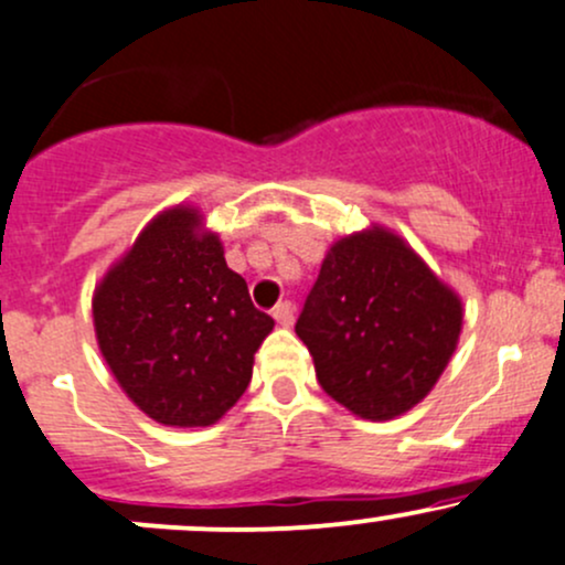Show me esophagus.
Masks as SVG:
<instances>
[{
  "label": "esophagus",
  "instance_id": "34e87169",
  "mask_svg": "<svg viewBox=\"0 0 565 565\" xmlns=\"http://www.w3.org/2000/svg\"><path fill=\"white\" fill-rule=\"evenodd\" d=\"M273 319H276L278 324H284V327L292 324V319H295V306H292V302H289V300L278 302V306L273 308Z\"/></svg>",
  "mask_w": 565,
  "mask_h": 565
}]
</instances>
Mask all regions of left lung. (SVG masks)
<instances>
[{
  "label": "left lung",
  "mask_w": 565,
  "mask_h": 565,
  "mask_svg": "<svg viewBox=\"0 0 565 565\" xmlns=\"http://www.w3.org/2000/svg\"><path fill=\"white\" fill-rule=\"evenodd\" d=\"M295 332L334 402L388 420L418 405L448 367L461 300L405 241L373 227L332 246Z\"/></svg>",
  "instance_id": "8db88e82"
}]
</instances>
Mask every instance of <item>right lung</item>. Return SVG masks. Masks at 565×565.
<instances>
[{"label": "right lung", "mask_w": 565, "mask_h": 565, "mask_svg": "<svg viewBox=\"0 0 565 565\" xmlns=\"http://www.w3.org/2000/svg\"><path fill=\"white\" fill-rule=\"evenodd\" d=\"M192 209L160 214L93 297L98 349L136 405L166 426H209L252 381L273 330Z\"/></svg>", "instance_id": "right-lung-1"}]
</instances>
